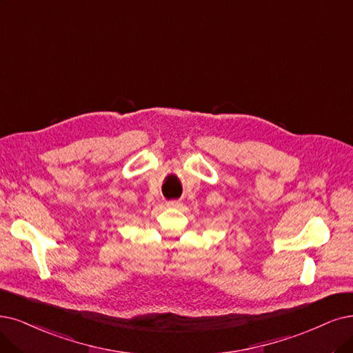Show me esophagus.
<instances>
[{
  "label": "esophagus",
  "instance_id": "obj_1",
  "mask_svg": "<svg viewBox=\"0 0 353 353\" xmlns=\"http://www.w3.org/2000/svg\"><path fill=\"white\" fill-rule=\"evenodd\" d=\"M181 203L179 202V201H170L168 203H167V206H170V208H179Z\"/></svg>",
  "mask_w": 353,
  "mask_h": 353
}]
</instances>
